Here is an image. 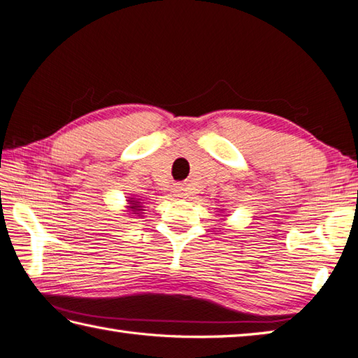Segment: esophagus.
Returning <instances> with one entry per match:
<instances>
[{
  "label": "esophagus",
  "instance_id": "34e87169",
  "mask_svg": "<svg viewBox=\"0 0 358 358\" xmlns=\"http://www.w3.org/2000/svg\"><path fill=\"white\" fill-rule=\"evenodd\" d=\"M185 191H186V189H185L183 186H177V192H178L180 195H185Z\"/></svg>",
  "mask_w": 358,
  "mask_h": 358
}]
</instances>
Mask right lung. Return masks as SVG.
I'll list each match as a JSON object with an SVG mask.
<instances>
[{
  "label": "right lung",
  "instance_id": "add662e5",
  "mask_svg": "<svg viewBox=\"0 0 358 358\" xmlns=\"http://www.w3.org/2000/svg\"><path fill=\"white\" fill-rule=\"evenodd\" d=\"M133 203H131V211H135L133 214H138L139 211H141V206H139V201H135V200H131Z\"/></svg>",
  "mask_w": 358,
  "mask_h": 358
}]
</instances>
